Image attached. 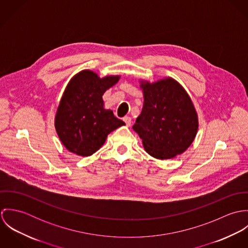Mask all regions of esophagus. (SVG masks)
I'll return each mask as SVG.
<instances>
[{"mask_svg": "<svg viewBox=\"0 0 248 248\" xmlns=\"http://www.w3.org/2000/svg\"><path fill=\"white\" fill-rule=\"evenodd\" d=\"M123 121L126 123V125L129 127V126H131V123H132V118L130 117V116H125L124 118H123Z\"/></svg>", "mask_w": 248, "mask_h": 248, "instance_id": "1", "label": "esophagus"}]
</instances>
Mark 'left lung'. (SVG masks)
<instances>
[{
	"mask_svg": "<svg viewBox=\"0 0 248 248\" xmlns=\"http://www.w3.org/2000/svg\"><path fill=\"white\" fill-rule=\"evenodd\" d=\"M144 104L133 129L146 152L158 159L182 154L195 140L199 122L185 90L172 78L141 84Z\"/></svg>",
	"mask_w": 248,
	"mask_h": 248,
	"instance_id": "left-lung-1",
	"label": "left lung"
}]
</instances>
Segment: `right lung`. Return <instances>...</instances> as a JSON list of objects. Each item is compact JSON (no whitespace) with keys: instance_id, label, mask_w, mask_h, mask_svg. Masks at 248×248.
Instances as JSON below:
<instances>
[{"instance_id":"obj_1","label":"right lung","mask_w":248,"mask_h":248,"mask_svg":"<svg viewBox=\"0 0 248 248\" xmlns=\"http://www.w3.org/2000/svg\"><path fill=\"white\" fill-rule=\"evenodd\" d=\"M119 76L100 78L92 71L72 77L62 96L55 116V129L64 146L78 155L95 153L107 136L125 123L110 109L104 108L102 95Z\"/></svg>"}]
</instances>
